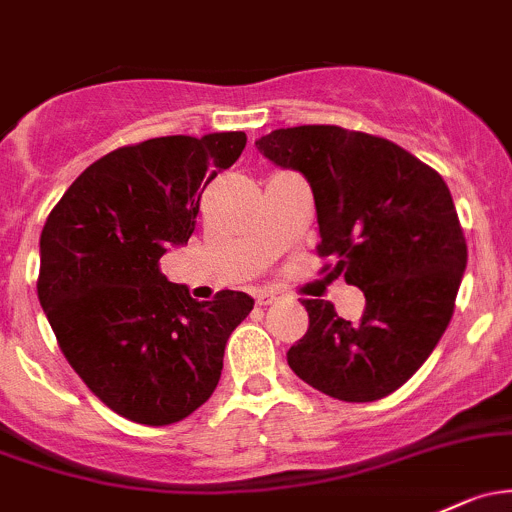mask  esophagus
<instances>
[{
  "mask_svg": "<svg viewBox=\"0 0 512 512\" xmlns=\"http://www.w3.org/2000/svg\"><path fill=\"white\" fill-rule=\"evenodd\" d=\"M255 301H257V306H270V304H274V301H277V294H274V292H257Z\"/></svg>",
  "mask_w": 512,
  "mask_h": 512,
  "instance_id": "1",
  "label": "esophagus"
}]
</instances>
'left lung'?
<instances>
[{"label": "left lung", "mask_w": 512, "mask_h": 512, "mask_svg": "<svg viewBox=\"0 0 512 512\" xmlns=\"http://www.w3.org/2000/svg\"><path fill=\"white\" fill-rule=\"evenodd\" d=\"M257 149L314 191L316 255L365 294L360 321L304 299L309 328L287 351L304 383L343 402L395 392L429 358L454 314L466 238L444 179L395 142L336 125L274 129Z\"/></svg>", "instance_id": "obj_1"}]
</instances>
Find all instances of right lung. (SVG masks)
Segmentation results:
<instances>
[{"label":"right lung","instance_id":"right-lung-1","mask_svg":"<svg viewBox=\"0 0 512 512\" xmlns=\"http://www.w3.org/2000/svg\"><path fill=\"white\" fill-rule=\"evenodd\" d=\"M245 142V132H213L127 144L93 161L43 225L36 289L48 324L80 380L129 422L166 427L196 412L255 304L233 289L196 301L159 270Z\"/></svg>","mask_w":512,"mask_h":512}]
</instances>
